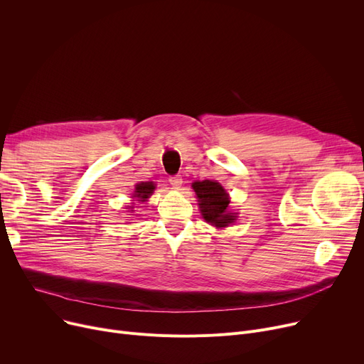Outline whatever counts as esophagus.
<instances>
[{"instance_id": "34e87169", "label": "esophagus", "mask_w": 364, "mask_h": 364, "mask_svg": "<svg viewBox=\"0 0 364 364\" xmlns=\"http://www.w3.org/2000/svg\"><path fill=\"white\" fill-rule=\"evenodd\" d=\"M169 183L174 188H180L183 184V178H181V176H172V177H169Z\"/></svg>"}]
</instances>
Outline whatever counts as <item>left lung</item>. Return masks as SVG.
<instances>
[{
    "instance_id": "1",
    "label": "left lung",
    "mask_w": 364,
    "mask_h": 364,
    "mask_svg": "<svg viewBox=\"0 0 364 364\" xmlns=\"http://www.w3.org/2000/svg\"><path fill=\"white\" fill-rule=\"evenodd\" d=\"M192 187L199 202L200 214L206 223L215 225L217 228H223L236 221L237 214L228 211L230 198L220 183L203 180L195 181Z\"/></svg>"
}]
</instances>
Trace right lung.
I'll return each instance as SVG.
<instances>
[{
  "label": "right lung",
  "instance_id": "add662e5",
  "mask_svg": "<svg viewBox=\"0 0 364 364\" xmlns=\"http://www.w3.org/2000/svg\"><path fill=\"white\" fill-rule=\"evenodd\" d=\"M155 187L156 186L153 181L137 183L136 190H134V193H132V199L139 200V202H146L151 196V193L155 192ZM131 208H134V206H131ZM131 211H132V209H131Z\"/></svg>",
  "mask_w": 364,
  "mask_h": 364
}]
</instances>
